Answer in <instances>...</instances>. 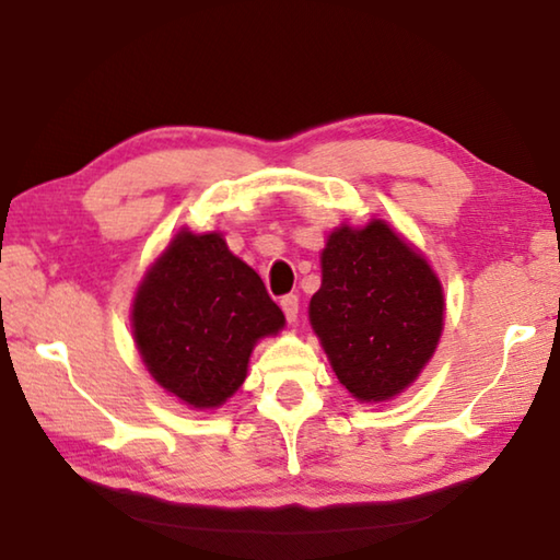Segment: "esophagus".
<instances>
[{"label":"esophagus","instance_id":"obj_1","mask_svg":"<svg viewBox=\"0 0 560 560\" xmlns=\"http://www.w3.org/2000/svg\"><path fill=\"white\" fill-rule=\"evenodd\" d=\"M281 311L283 316H287L289 324H293V320L299 318V296L296 293H287V296H281Z\"/></svg>","mask_w":560,"mask_h":560}]
</instances>
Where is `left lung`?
Returning a JSON list of instances; mask_svg holds the SVG:
<instances>
[{
    "instance_id": "obj_1",
    "label": "left lung",
    "mask_w": 560,
    "mask_h": 560,
    "mask_svg": "<svg viewBox=\"0 0 560 560\" xmlns=\"http://www.w3.org/2000/svg\"><path fill=\"white\" fill-rule=\"evenodd\" d=\"M320 269L308 316L338 381L358 400H390L438 348L444 316L438 277L381 220L330 234Z\"/></svg>"
}]
</instances>
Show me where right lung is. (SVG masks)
I'll list each match as a JSON object with an SVG mask.
<instances>
[{"label":"right lung","mask_w":560,"mask_h":560,"mask_svg":"<svg viewBox=\"0 0 560 560\" xmlns=\"http://www.w3.org/2000/svg\"><path fill=\"white\" fill-rule=\"evenodd\" d=\"M281 326L259 273L217 232H179L132 303V334L150 375L200 410L236 393L254 343Z\"/></svg>","instance_id":"obj_1"}]
</instances>
